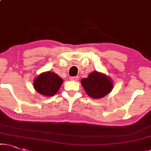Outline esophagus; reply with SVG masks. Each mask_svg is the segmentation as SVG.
I'll list each match as a JSON object with an SVG mask.
<instances>
[{"mask_svg": "<svg viewBox=\"0 0 151 151\" xmlns=\"http://www.w3.org/2000/svg\"><path fill=\"white\" fill-rule=\"evenodd\" d=\"M69 79H70V80H72V81H75V82H77V81H78V80H79V77H78V76H74V77H70V78H69Z\"/></svg>", "mask_w": 151, "mask_h": 151, "instance_id": "1", "label": "esophagus"}]
</instances>
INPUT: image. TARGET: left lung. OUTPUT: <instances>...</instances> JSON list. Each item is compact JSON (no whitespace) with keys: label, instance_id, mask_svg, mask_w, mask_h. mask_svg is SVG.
Instances as JSON below:
<instances>
[{"label":"left lung","instance_id":"8db88e82","mask_svg":"<svg viewBox=\"0 0 151 151\" xmlns=\"http://www.w3.org/2000/svg\"><path fill=\"white\" fill-rule=\"evenodd\" d=\"M81 84L90 97L99 99L109 94L113 88L111 78L105 73L94 71L81 80Z\"/></svg>","mask_w":151,"mask_h":151}]
</instances>
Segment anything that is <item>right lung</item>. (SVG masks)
Listing matches in <instances>:
<instances>
[{"instance_id": "obj_1", "label": "right lung", "mask_w": 151, "mask_h": 151, "mask_svg": "<svg viewBox=\"0 0 151 151\" xmlns=\"http://www.w3.org/2000/svg\"><path fill=\"white\" fill-rule=\"evenodd\" d=\"M63 82V79L57 73L46 71L37 76L34 80L33 86L39 94L45 96H52L59 91Z\"/></svg>"}]
</instances>
